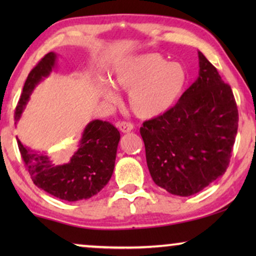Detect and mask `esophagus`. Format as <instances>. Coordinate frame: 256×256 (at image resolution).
I'll return each mask as SVG.
<instances>
[{
  "mask_svg": "<svg viewBox=\"0 0 256 256\" xmlns=\"http://www.w3.org/2000/svg\"><path fill=\"white\" fill-rule=\"evenodd\" d=\"M118 128L120 129L122 132H129L134 129V124L132 122H127V121H121L118 124Z\"/></svg>",
  "mask_w": 256,
  "mask_h": 256,
  "instance_id": "obj_1",
  "label": "esophagus"
}]
</instances>
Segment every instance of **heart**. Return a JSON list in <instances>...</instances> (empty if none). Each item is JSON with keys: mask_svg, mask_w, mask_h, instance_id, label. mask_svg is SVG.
<instances>
[{"mask_svg": "<svg viewBox=\"0 0 256 256\" xmlns=\"http://www.w3.org/2000/svg\"><path fill=\"white\" fill-rule=\"evenodd\" d=\"M115 84L129 93V106L136 116L154 118L176 104L188 84V71L183 64L168 62L160 54H143L118 66ZM102 96L110 104L118 101L110 84L102 87Z\"/></svg>", "mask_w": 256, "mask_h": 256, "instance_id": "heart-1", "label": "heart"}]
</instances>
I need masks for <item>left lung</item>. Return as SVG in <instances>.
Listing matches in <instances>:
<instances>
[{
    "mask_svg": "<svg viewBox=\"0 0 256 256\" xmlns=\"http://www.w3.org/2000/svg\"><path fill=\"white\" fill-rule=\"evenodd\" d=\"M198 57L197 80L170 110L140 128L152 180L182 197L198 194L225 174L239 122L230 86L202 52Z\"/></svg>",
    "mask_w": 256,
    "mask_h": 256,
    "instance_id": "8db88e82",
    "label": "left lung"
}]
</instances>
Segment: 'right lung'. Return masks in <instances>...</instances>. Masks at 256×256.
Returning <instances> with one entry per match:
<instances>
[{
  "label": "right lung",
  "instance_id": "obj_1",
  "mask_svg": "<svg viewBox=\"0 0 256 256\" xmlns=\"http://www.w3.org/2000/svg\"><path fill=\"white\" fill-rule=\"evenodd\" d=\"M54 52H48L31 70L16 106L15 120H20L32 90L50 74L56 64ZM120 132L107 121L94 120L86 126L78 150L68 163L56 166L51 157L17 144L34 184L62 200L76 202L96 196L106 186L113 174Z\"/></svg>",
  "mask_w": 256,
  "mask_h": 256
}]
</instances>
